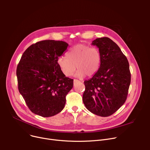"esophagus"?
Segmentation results:
<instances>
[{
	"instance_id": "1",
	"label": "esophagus",
	"mask_w": 150,
	"mask_h": 150,
	"mask_svg": "<svg viewBox=\"0 0 150 150\" xmlns=\"http://www.w3.org/2000/svg\"><path fill=\"white\" fill-rule=\"evenodd\" d=\"M78 81H80L78 80H76V79H74V83H76V82H78Z\"/></svg>"
}]
</instances>
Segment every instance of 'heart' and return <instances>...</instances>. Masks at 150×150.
Returning <instances> with one entry per match:
<instances>
[{"label": "heart", "instance_id": "heart-1", "mask_svg": "<svg viewBox=\"0 0 150 150\" xmlns=\"http://www.w3.org/2000/svg\"><path fill=\"white\" fill-rule=\"evenodd\" d=\"M101 54L98 49L84 44H77L67 53L66 58L61 57L57 59V64L61 72L66 76L73 75L78 77L92 76L100 68ZM76 66L75 67V66Z\"/></svg>", "mask_w": 150, "mask_h": 150}]
</instances>
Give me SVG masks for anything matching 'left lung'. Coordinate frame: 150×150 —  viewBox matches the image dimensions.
Returning a JSON list of instances; mask_svg holds the SVG:
<instances>
[{"instance_id":"left-lung-1","label":"left lung","mask_w":150,"mask_h":150,"mask_svg":"<svg viewBox=\"0 0 150 150\" xmlns=\"http://www.w3.org/2000/svg\"><path fill=\"white\" fill-rule=\"evenodd\" d=\"M92 44L99 49L101 64L97 73L84 82L83 101L92 113L108 117L127 100L131 83L129 62L120 47L109 38H97Z\"/></svg>"}]
</instances>
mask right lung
<instances>
[{"instance_id": "add662e5", "label": "right lung", "mask_w": 150, "mask_h": 150, "mask_svg": "<svg viewBox=\"0 0 150 150\" xmlns=\"http://www.w3.org/2000/svg\"><path fill=\"white\" fill-rule=\"evenodd\" d=\"M68 45L64 41H41L30 45L21 58L16 70L18 89L36 115L52 117L64 108L74 80L62 74L57 59Z\"/></svg>"}]
</instances>
